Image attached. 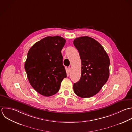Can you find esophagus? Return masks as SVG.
<instances>
[{"mask_svg":"<svg viewBox=\"0 0 132 132\" xmlns=\"http://www.w3.org/2000/svg\"><path fill=\"white\" fill-rule=\"evenodd\" d=\"M70 71H71V68L70 67H68V73H70Z\"/></svg>","mask_w":132,"mask_h":132,"instance_id":"1","label":"esophagus"}]
</instances>
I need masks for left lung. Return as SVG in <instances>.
<instances>
[{
  "label": "left lung",
  "mask_w": 132,
  "mask_h": 132,
  "mask_svg": "<svg viewBox=\"0 0 132 132\" xmlns=\"http://www.w3.org/2000/svg\"><path fill=\"white\" fill-rule=\"evenodd\" d=\"M73 44L82 63L81 78L74 83L73 90L81 98H90L98 94L108 80L110 58L102 46L90 37L76 38Z\"/></svg>",
  "instance_id": "8db88e82"
}]
</instances>
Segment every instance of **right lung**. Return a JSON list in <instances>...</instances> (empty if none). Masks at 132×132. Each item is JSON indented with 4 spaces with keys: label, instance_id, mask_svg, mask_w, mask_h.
Segmentation results:
<instances>
[{
    "label": "right lung",
    "instance_id": "right-lung-1",
    "mask_svg": "<svg viewBox=\"0 0 132 132\" xmlns=\"http://www.w3.org/2000/svg\"><path fill=\"white\" fill-rule=\"evenodd\" d=\"M65 43L61 36H47L35 43L28 52L24 69L28 80L43 96L56 94L67 77L61 53Z\"/></svg>",
    "mask_w": 132,
    "mask_h": 132
}]
</instances>
